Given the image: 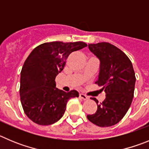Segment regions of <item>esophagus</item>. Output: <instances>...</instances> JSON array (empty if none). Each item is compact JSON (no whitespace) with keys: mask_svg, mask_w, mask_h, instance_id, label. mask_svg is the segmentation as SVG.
<instances>
[{"mask_svg":"<svg viewBox=\"0 0 149 149\" xmlns=\"http://www.w3.org/2000/svg\"><path fill=\"white\" fill-rule=\"evenodd\" d=\"M79 97L81 98V99H82V100H87L88 99V96H87L86 95L83 94V93H80V94H79Z\"/></svg>","mask_w":149,"mask_h":149,"instance_id":"1","label":"esophagus"}]
</instances>
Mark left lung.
I'll return each instance as SVG.
<instances>
[{
    "instance_id": "obj_1",
    "label": "left lung",
    "mask_w": 149,
    "mask_h": 149,
    "mask_svg": "<svg viewBox=\"0 0 149 149\" xmlns=\"http://www.w3.org/2000/svg\"><path fill=\"white\" fill-rule=\"evenodd\" d=\"M88 48L100 61L96 84L103 86L106 95L100 104L91 98L97 104V110L87 118L98 126H112L124 117L133 100L136 82L133 65L121 49L110 43L89 44Z\"/></svg>"
}]
</instances>
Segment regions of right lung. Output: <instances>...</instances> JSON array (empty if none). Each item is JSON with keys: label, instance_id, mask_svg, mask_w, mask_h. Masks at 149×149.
Masks as SVG:
<instances>
[{"label": "right lung", "instance_id": "obj_1", "mask_svg": "<svg viewBox=\"0 0 149 149\" xmlns=\"http://www.w3.org/2000/svg\"><path fill=\"white\" fill-rule=\"evenodd\" d=\"M87 47L81 41H53L36 47L25 61L21 72L20 96L28 118L41 125L56 123L63 116L69 99L79 97L73 90L65 92L56 87L69 55Z\"/></svg>", "mask_w": 149, "mask_h": 149}]
</instances>
